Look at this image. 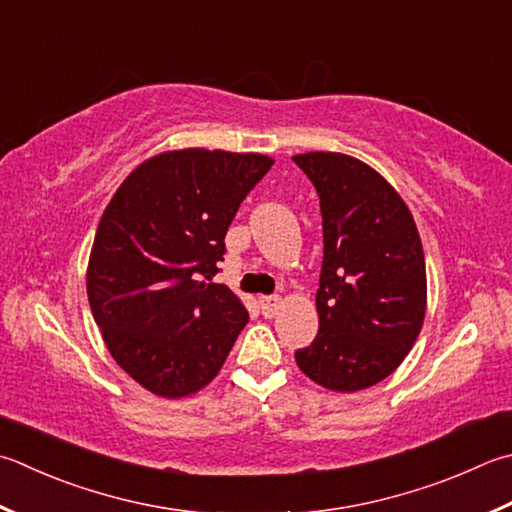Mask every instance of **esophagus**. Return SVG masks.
Here are the masks:
<instances>
[{
	"label": "esophagus",
	"mask_w": 512,
	"mask_h": 512,
	"mask_svg": "<svg viewBox=\"0 0 512 512\" xmlns=\"http://www.w3.org/2000/svg\"><path fill=\"white\" fill-rule=\"evenodd\" d=\"M258 303H260V310H263L265 316H274L278 312V307H281L283 298L281 296H260Z\"/></svg>",
	"instance_id": "34e87169"
}]
</instances>
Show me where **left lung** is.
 <instances>
[{
  "label": "left lung",
  "mask_w": 512,
  "mask_h": 512,
  "mask_svg": "<svg viewBox=\"0 0 512 512\" xmlns=\"http://www.w3.org/2000/svg\"><path fill=\"white\" fill-rule=\"evenodd\" d=\"M294 162L323 216L318 334L296 350V363L327 390H365L399 368L421 332L428 287L419 231L403 198L365 162L332 151Z\"/></svg>",
  "instance_id": "obj_1"
}]
</instances>
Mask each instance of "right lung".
I'll return each mask as SVG.
<instances>
[{"label":"right lung","instance_id":"1","mask_svg":"<svg viewBox=\"0 0 512 512\" xmlns=\"http://www.w3.org/2000/svg\"><path fill=\"white\" fill-rule=\"evenodd\" d=\"M272 165L260 153L165 151L104 209L86 294L115 363L144 390L180 399L223 368L249 314L211 276L240 202Z\"/></svg>","mask_w":512,"mask_h":512}]
</instances>
